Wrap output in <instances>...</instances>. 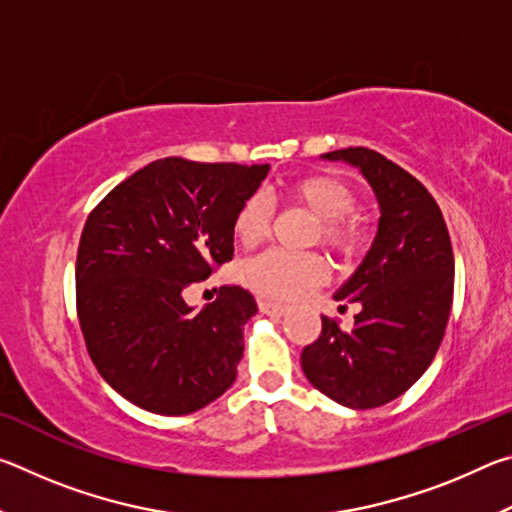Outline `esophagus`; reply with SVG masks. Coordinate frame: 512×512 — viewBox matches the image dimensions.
Here are the masks:
<instances>
[{"instance_id": "obj_1", "label": "esophagus", "mask_w": 512, "mask_h": 512, "mask_svg": "<svg viewBox=\"0 0 512 512\" xmlns=\"http://www.w3.org/2000/svg\"><path fill=\"white\" fill-rule=\"evenodd\" d=\"M257 305L268 316H284V311H287V307L280 305V302H273V300H268V298H259Z\"/></svg>"}]
</instances>
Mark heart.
Listing matches in <instances>:
<instances>
[{"label": "heart", "instance_id": "obj_1", "mask_svg": "<svg viewBox=\"0 0 512 512\" xmlns=\"http://www.w3.org/2000/svg\"><path fill=\"white\" fill-rule=\"evenodd\" d=\"M291 198L320 219V244L334 253L352 255L361 246L363 232L357 216H350L354 207V189L334 173H309L291 185ZM273 219V205L264 194L248 196L239 205L232 221V232L241 246L253 248L262 244ZM241 280L246 287L264 298L293 300L314 289L325 280V264L318 255L287 253L273 248L257 255L241 266Z\"/></svg>", "mask_w": 512, "mask_h": 512}]
</instances>
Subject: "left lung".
<instances>
[{"label": "left lung", "mask_w": 512, "mask_h": 512, "mask_svg": "<svg viewBox=\"0 0 512 512\" xmlns=\"http://www.w3.org/2000/svg\"><path fill=\"white\" fill-rule=\"evenodd\" d=\"M359 169L375 192L372 246L334 300L357 302L343 332L323 316L318 341L302 350L311 386L348 409H375L400 397L431 366L454 298V253L438 203L418 178L366 146L320 155Z\"/></svg>", "instance_id": "8db88e82"}]
</instances>
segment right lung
Masks as SVG:
<instances>
[{
	"label": "right lung",
	"instance_id": "1",
	"mask_svg": "<svg viewBox=\"0 0 512 512\" xmlns=\"http://www.w3.org/2000/svg\"><path fill=\"white\" fill-rule=\"evenodd\" d=\"M268 169L162 158L85 221L76 257L83 339L99 375L140 409L187 415L235 384L253 293L223 287L201 311L183 296L230 262L232 221Z\"/></svg>",
	"mask_w": 512,
	"mask_h": 512
}]
</instances>
